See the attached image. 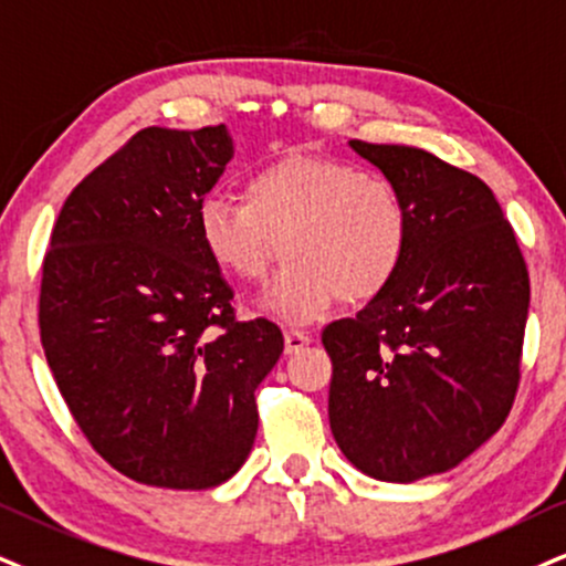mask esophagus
Returning a JSON list of instances; mask_svg holds the SVG:
<instances>
[{"mask_svg": "<svg viewBox=\"0 0 566 566\" xmlns=\"http://www.w3.org/2000/svg\"><path fill=\"white\" fill-rule=\"evenodd\" d=\"M312 344V336L302 331H285V354H298Z\"/></svg>", "mask_w": 566, "mask_h": 566, "instance_id": "esophagus-1", "label": "esophagus"}]
</instances>
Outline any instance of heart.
<instances>
[{"label":"heart","mask_w":566,"mask_h":566,"mask_svg":"<svg viewBox=\"0 0 566 566\" xmlns=\"http://www.w3.org/2000/svg\"><path fill=\"white\" fill-rule=\"evenodd\" d=\"M209 260L247 285L289 262L264 306L310 323L336 298L365 304L399 275L409 247V212L399 188L348 159L285 155L256 167L243 201L201 199L197 212Z\"/></svg>","instance_id":"heart-1"}]
</instances>
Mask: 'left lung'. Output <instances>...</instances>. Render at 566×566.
<instances>
[{"instance_id": "obj_1", "label": "left lung", "mask_w": 566, "mask_h": 566, "mask_svg": "<svg viewBox=\"0 0 566 566\" xmlns=\"http://www.w3.org/2000/svg\"><path fill=\"white\" fill-rule=\"evenodd\" d=\"M399 188L409 247L357 317L323 331L338 449L386 483L464 462L504 424L520 386L530 277L483 180L424 149L348 142Z\"/></svg>"}]
</instances>
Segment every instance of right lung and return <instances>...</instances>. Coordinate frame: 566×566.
Segmentation results:
<instances>
[{"label":"right lung","instance_id":"obj_1","mask_svg":"<svg viewBox=\"0 0 566 566\" xmlns=\"http://www.w3.org/2000/svg\"><path fill=\"white\" fill-rule=\"evenodd\" d=\"M233 157L226 125L144 128L73 188L41 272V346L88 443L144 485L205 491L247 462L254 390L283 354L239 323L197 212Z\"/></svg>","mask_w":566,"mask_h":566}]
</instances>
